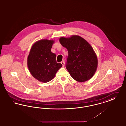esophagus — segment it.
<instances>
[{"instance_id":"esophagus-1","label":"esophagus","mask_w":126,"mask_h":126,"mask_svg":"<svg viewBox=\"0 0 126 126\" xmlns=\"http://www.w3.org/2000/svg\"><path fill=\"white\" fill-rule=\"evenodd\" d=\"M61 64L62 65V66L63 67H64V65H65V62H64V61H62V62H61Z\"/></svg>"}]
</instances>
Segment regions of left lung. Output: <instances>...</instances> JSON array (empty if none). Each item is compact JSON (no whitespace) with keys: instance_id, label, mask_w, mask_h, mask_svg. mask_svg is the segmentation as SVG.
Here are the masks:
<instances>
[{"instance_id":"8db88e82","label":"left lung","mask_w":126,"mask_h":126,"mask_svg":"<svg viewBox=\"0 0 126 126\" xmlns=\"http://www.w3.org/2000/svg\"><path fill=\"white\" fill-rule=\"evenodd\" d=\"M59 41L68 51L66 68L71 77L80 82L92 78L96 71L98 60L89 42L78 35L60 37Z\"/></svg>"}]
</instances>
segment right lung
I'll list each match as a JSON object with an SVG mask.
<instances>
[{
	"mask_svg": "<svg viewBox=\"0 0 126 126\" xmlns=\"http://www.w3.org/2000/svg\"><path fill=\"white\" fill-rule=\"evenodd\" d=\"M53 40L41 39L32 46L27 59L30 73L39 81L47 83L55 77L62 65L56 61V55L51 51Z\"/></svg>",
	"mask_w": 126,
	"mask_h": 126,
	"instance_id": "right-lung-1",
	"label": "right lung"
}]
</instances>
